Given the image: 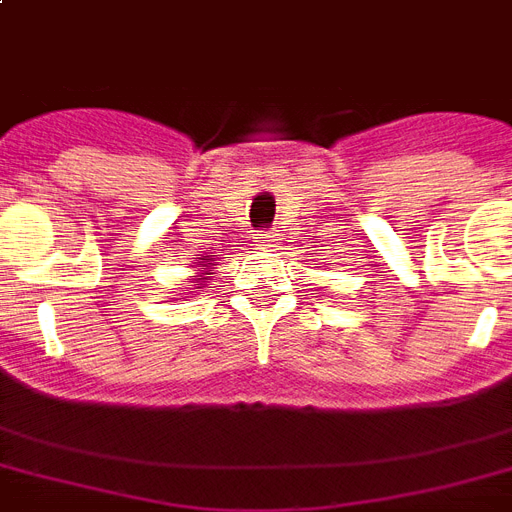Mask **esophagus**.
Masks as SVG:
<instances>
[{"instance_id":"esophagus-1","label":"esophagus","mask_w":512,"mask_h":512,"mask_svg":"<svg viewBox=\"0 0 512 512\" xmlns=\"http://www.w3.org/2000/svg\"><path fill=\"white\" fill-rule=\"evenodd\" d=\"M257 239H260V244H263V247H276V244H279V233L265 231V233H260Z\"/></svg>"}]
</instances>
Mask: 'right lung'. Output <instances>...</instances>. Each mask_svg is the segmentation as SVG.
Returning <instances> with one entry per match:
<instances>
[{"label": "right lung", "instance_id": "add662e5", "mask_svg": "<svg viewBox=\"0 0 512 512\" xmlns=\"http://www.w3.org/2000/svg\"><path fill=\"white\" fill-rule=\"evenodd\" d=\"M212 268H215V255H201L199 263H196V271H199V279L193 276V289L199 292L201 287H204V281L209 279V273H212Z\"/></svg>", "mask_w": 512, "mask_h": 512}]
</instances>
